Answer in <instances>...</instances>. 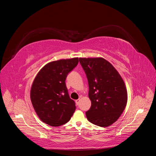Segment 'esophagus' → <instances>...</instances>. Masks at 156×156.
Wrapping results in <instances>:
<instances>
[{"instance_id":"esophagus-1","label":"esophagus","mask_w":156,"mask_h":156,"mask_svg":"<svg viewBox=\"0 0 156 156\" xmlns=\"http://www.w3.org/2000/svg\"><path fill=\"white\" fill-rule=\"evenodd\" d=\"M79 102H80V99H78V100H77L76 101H75V103H76V104L78 105H79Z\"/></svg>"}]
</instances>
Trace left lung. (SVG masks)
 <instances>
[{
  "instance_id": "8db88e82",
  "label": "left lung",
  "mask_w": 156,
  "mask_h": 156,
  "mask_svg": "<svg viewBox=\"0 0 156 156\" xmlns=\"http://www.w3.org/2000/svg\"><path fill=\"white\" fill-rule=\"evenodd\" d=\"M87 74L91 107L86 112L91 123L108 127L119 119L127 101V92L121 75L101 57L79 58Z\"/></svg>"
}]
</instances>
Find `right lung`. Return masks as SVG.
I'll list each match as a JSON object with an SVG mask.
<instances>
[{"label": "right lung", "mask_w": 156, "mask_h": 156, "mask_svg": "<svg viewBox=\"0 0 156 156\" xmlns=\"http://www.w3.org/2000/svg\"><path fill=\"white\" fill-rule=\"evenodd\" d=\"M79 62V58L60 59L45 64L37 73L30 89V100L39 119L51 126L64 125L75 111L66 79Z\"/></svg>", "instance_id": "obj_1"}]
</instances>
